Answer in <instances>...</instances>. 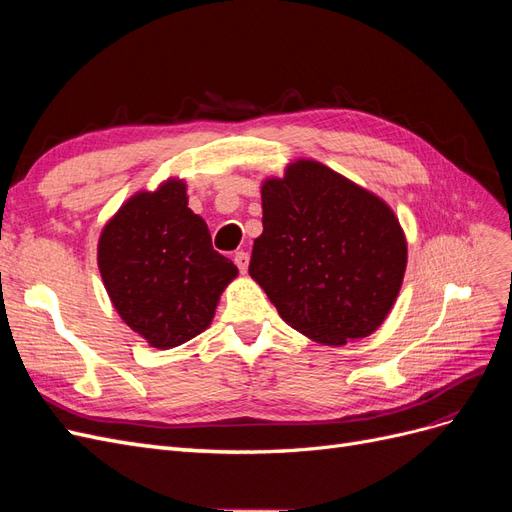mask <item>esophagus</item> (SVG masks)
I'll return each instance as SVG.
<instances>
[{"label": "esophagus", "mask_w": 512, "mask_h": 512, "mask_svg": "<svg viewBox=\"0 0 512 512\" xmlns=\"http://www.w3.org/2000/svg\"><path fill=\"white\" fill-rule=\"evenodd\" d=\"M235 265H237V269L241 271V273H245L247 271V265H250V254L247 252H235Z\"/></svg>", "instance_id": "esophagus-1"}]
</instances>
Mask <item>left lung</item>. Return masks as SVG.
I'll use <instances>...</instances> for the list:
<instances>
[{"instance_id": "obj_1", "label": "left lung", "mask_w": 512, "mask_h": 512, "mask_svg": "<svg viewBox=\"0 0 512 512\" xmlns=\"http://www.w3.org/2000/svg\"><path fill=\"white\" fill-rule=\"evenodd\" d=\"M250 275L292 329L327 346L374 333L404 282L408 247L389 205L320 162L262 183Z\"/></svg>"}]
</instances>
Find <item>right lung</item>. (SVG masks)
<instances>
[{
	"label": "right lung",
	"mask_w": 512,
	"mask_h": 512,
	"mask_svg": "<svg viewBox=\"0 0 512 512\" xmlns=\"http://www.w3.org/2000/svg\"><path fill=\"white\" fill-rule=\"evenodd\" d=\"M98 267L119 316L162 350L203 333L237 277L177 179L138 192L117 211L100 235Z\"/></svg>",
	"instance_id": "1"
}]
</instances>
